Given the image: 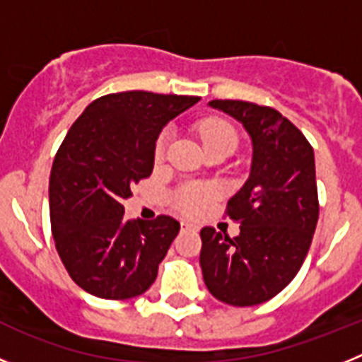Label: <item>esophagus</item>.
<instances>
[{"label": "esophagus", "instance_id": "1", "mask_svg": "<svg viewBox=\"0 0 362 362\" xmlns=\"http://www.w3.org/2000/svg\"><path fill=\"white\" fill-rule=\"evenodd\" d=\"M181 230H197V226L194 223H188V221H183L181 223Z\"/></svg>", "mask_w": 362, "mask_h": 362}]
</instances>
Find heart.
<instances>
[{"instance_id": "1", "label": "heart", "mask_w": 362, "mask_h": 362, "mask_svg": "<svg viewBox=\"0 0 362 362\" xmlns=\"http://www.w3.org/2000/svg\"><path fill=\"white\" fill-rule=\"evenodd\" d=\"M201 137L204 145H212L217 141H232L235 145L238 137L230 124L217 119H209L201 124ZM166 143H168V134L163 132L156 143V158L161 159L165 156ZM212 192L206 187H185L175 194V204L177 209L185 214H197L209 204Z\"/></svg>"}]
</instances>
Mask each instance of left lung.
Wrapping results in <instances>:
<instances>
[{"mask_svg": "<svg viewBox=\"0 0 362 362\" xmlns=\"http://www.w3.org/2000/svg\"><path fill=\"white\" fill-rule=\"evenodd\" d=\"M209 107L243 124L252 165L226 206L241 225L238 238L201 230L203 279L226 305H261L288 286L312 245L319 219L313 148L276 108L232 99H214Z\"/></svg>", "mask_w": 362, "mask_h": 362, "instance_id": "left-lung-1", "label": "left lung"}]
</instances>
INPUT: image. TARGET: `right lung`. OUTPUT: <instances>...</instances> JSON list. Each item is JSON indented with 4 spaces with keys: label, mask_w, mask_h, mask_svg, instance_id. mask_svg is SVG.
Returning a JSON list of instances; mask_svg holds the SVG:
<instances>
[{
    "label": "right lung",
    "mask_w": 362,
    "mask_h": 362,
    "mask_svg": "<svg viewBox=\"0 0 362 362\" xmlns=\"http://www.w3.org/2000/svg\"><path fill=\"white\" fill-rule=\"evenodd\" d=\"M197 95L130 90L85 108L57 150L50 170V225L69 276L101 299L141 296L179 233L170 216L127 221L130 187L148 177L165 124Z\"/></svg>",
    "instance_id": "1"
}]
</instances>
